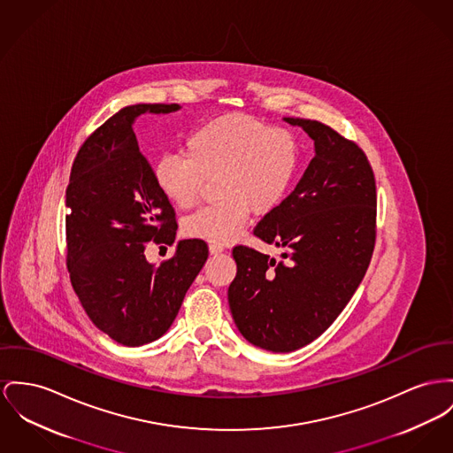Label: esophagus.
Listing matches in <instances>:
<instances>
[{
	"label": "esophagus",
	"mask_w": 453,
	"mask_h": 453,
	"mask_svg": "<svg viewBox=\"0 0 453 453\" xmlns=\"http://www.w3.org/2000/svg\"><path fill=\"white\" fill-rule=\"evenodd\" d=\"M223 250H225L223 245H219V243H210V252H211V254H219V252H223Z\"/></svg>",
	"instance_id": "1"
}]
</instances>
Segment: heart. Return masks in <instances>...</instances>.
<instances>
[{"label": "heart", "mask_w": 453, "mask_h": 453, "mask_svg": "<svg viewBox=\"0 0 453 453\" xmlns=\"http://www.w3.org/2000/svg\"><path fill=\"white\" fill-rule=\"evenodd\" d=\"M183 152L165 154L154 163V183L168 203L188 210L199 201L204 180L216 179L219 199L183 221L187 237L211 243L234 241L249 211L263 216L276 210L301 165V144L292 130L237 113L194 128Z\"/></svg>", "instance_id": "obj_1"}]
</instances>
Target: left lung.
Segmentation results:
<instances>
[{
    "mask_svg": "<svg viewBox=\"0 0 453 453\" xmlns=\"http://www.w3.org/2000/svg\"><path fill=\"white\" fill-rule=\"evenodd\" d=\"M314 141L294 192L254 228L281 261L237 245L228 303L242 336L292 352L330 328L367 272L376 241V181L361 148L316 120L283 119Z\"/></svg>",
    "mask_w": 453,
    "mask_h": 453,
    "instance_id": "obj_1",
    "label": "left lung"
}]
</instances>
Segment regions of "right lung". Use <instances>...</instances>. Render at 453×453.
Returning <instances> with one entry per match:
<instances>
[{
	"instance_id": "1",
	"label": "right lung",
	"mask_w": 453,
	"mask_h": 453,
	"mask_svg": "<svg viewBox=\"0 0 453 453\" xmlns=\"http://www.w3.org/2000/svg\"><path fill=\"white\" fill-rule=\"evenodd\" d=\"M179 110V104L121 108L79 150L66 187L72 287L94 326L127 347L168 332L210 254L206 242L187 239L156 268L144 252L151 241L172 245L177 221L132 125L142 113Z\"/></svg>"
}]
</instances>
